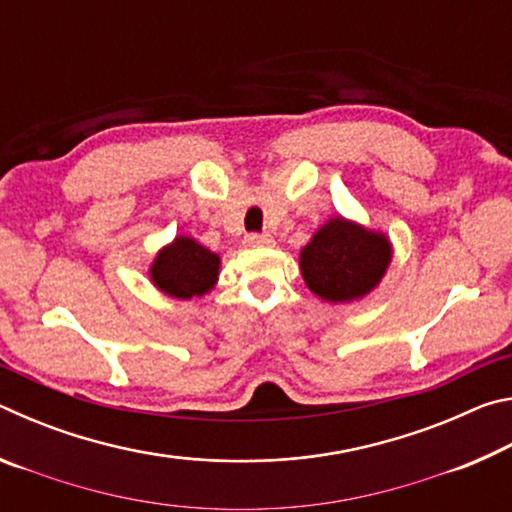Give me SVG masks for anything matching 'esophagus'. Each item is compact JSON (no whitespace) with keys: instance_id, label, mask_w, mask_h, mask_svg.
<instances>
[{"instance_id":"1","label":"esophagus","mask_w":512,"mask_h":512,"mask_svg":"<svg viewBox=\"0 0 512 512\" xmlns=\"http://www.w3.org/2000/svg\"><path fill=\"white\" fill-rule=\"evenodd\" d=\"M246 244L248 246H271L273 237L271 235H248Z\"/></svg>"}]
</instances>
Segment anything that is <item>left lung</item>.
Here are the masks:
<instances>
[{
    "instance_id": "left-lung-1",
    "label": "left lung",
    "mask_w": 512,
    "mask_h": 512,
    "mask_svg": "<svg viewBox=\"0 0 512 512\" xmlns=\"http://www.w3.org/2000/svg\"><path fill=\"white\" fill-rule=\"evenodd\" d=\"M391 259L393 244L384 232L336 214L300 250V273L320 300L343 305L366 298L386 275Z\"/></svg>"
}]
</instances>
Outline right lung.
<instances>
[{
	"label": "right lung",
	"mask_w": 512,
	"mask_h": 512,
	"mask_svg": "<svg viewBox=\"0 0 512 512\" xmlns=\"http://www.w3.org/2000/svg\"><path fill=\"white\" fill-rule=\"evenodd\" d=\"M221 257L196 239L178 235L158 250L149 268L153 287L164 296L178 300L201 298L214 289L219 280Z\"/></svg>",
	"instance_id": "add662e5"
}]
</instances>
